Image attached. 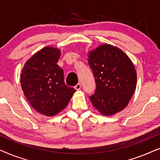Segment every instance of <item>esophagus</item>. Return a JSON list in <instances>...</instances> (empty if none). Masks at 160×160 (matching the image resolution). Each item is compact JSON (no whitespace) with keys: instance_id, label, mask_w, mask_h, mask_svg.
I'll list each match as a JSON object with an SVG mask.
<instances>
[{"instance_id":"1","label":"esophagus","mask_w":160,"mask_h":160,"mask_svg":"<svg viewBox=\"0 0 160 160\" xmlns=\"http://www.w3.org/2000/svg\"><path fill=\"white\" fill-rule=\"evenodd\" d=\"M81 88H82V85H81L80 83H78V84H77L75 86V89L76 90H79V89H81Z\"/></svg>"}]
</instances>
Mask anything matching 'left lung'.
<instances>
[{"instance_id":"left-lung-1","label":"left lung","mask_w":160,"mask_h":160,"mask_svg":"<svg viewBox=\"0 0 160 160\" xmlns=\"http://www.w3.org/2000/svg\"><path fill=\"white\" fill-rule=\"evenodd\" d=\"M88 62L96 82L92 104L104 116H112L128 106L136 88L134 65L114 46L102 44L89 52Z\"/></svg>"}]
</instances>
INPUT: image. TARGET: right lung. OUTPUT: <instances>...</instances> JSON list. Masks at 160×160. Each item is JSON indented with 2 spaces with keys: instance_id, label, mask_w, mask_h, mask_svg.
Masks as SVG:
<instances>
[{
  "instance_id": "add662e5",
  "label": "right lung",
  "mask_w": 160,
  "mask_h": 160,
  "mask_svg": "<svg viewBox=\"0 0 160 160\" xmlns=\"http://www.w3.org/2000/svg\"><path fill=\"white\" fill-rule=\"evenodd\" d=\"M60 50L46 47L25 63L21 73L24 95L36 111L53 117L62 111L76 89L65 84L63 70L57 64Z\"/></svg>"
}]
</instances>
